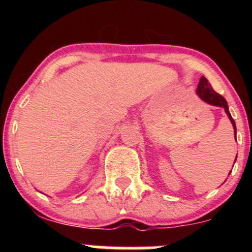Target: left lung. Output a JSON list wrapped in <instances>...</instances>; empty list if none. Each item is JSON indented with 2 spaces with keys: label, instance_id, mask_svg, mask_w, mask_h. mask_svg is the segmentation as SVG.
<instances>
[{
  "label": "left lung",
  "instance_id": "8db88e82",
  "mask_svg": "<svg viewBox=\"0 0 252 252\" xmlns=\"http://www.w3.org/2000/svg\"><path fill=\"white\" fill-rule=\"evenodd\" d=\"M196 94H198V96L201 98L204 102L211 104V105H216V106H220V108H224L225 112H226V115L230 118L231 123H232V126H233V130H235V137H236V123L235 121H233L232 116H231L230 111H228V106H227V102L225 100V98L220 96L219 94H217L215 90L212 89V86H211V84L209 83V80L206 79L205 77H201L200 78V82H199V85H198V89H196ZM237 158V156H236ZM236 162V160H235ZM228 175H230V173H228Z\"/></svg>",
  "mask_w": 252,
  "mask_h": 252
}]
</instances>
